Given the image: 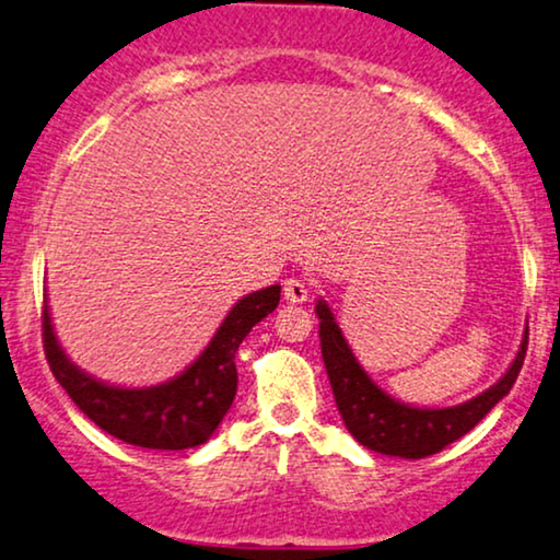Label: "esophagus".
<instances>
[{
    "instance_id": "obj_1",
    "label": "esophagus",
    "mask_w": 560,
    "mask_h": 560,
    "mask_svg": "<svg viewBox=\"0 0 560 560\" xmlns=\"http://www.w3.org/2000/svg\"><path fill=\"white\" fill-rule=\"evenodd\" d=\"M307 296H310V289L302 279H294L292 276V279L284 281V300L287 302L300 304V302H307Z\"/></svg>"
}]
</instances>
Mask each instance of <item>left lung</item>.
<instances>
[{"label":"left lung","instance_id":"left-lung-1","mask_svg":"<svg viewBox=\"0 0 560 560\" xmlns=\"http://www.w3.org/2000/svg\"><path fill=\"white\" fill-rule=\"evenodd\" d=\"M315 313L320 317L323 362L332 395H336L338 413H341L351 436L366 450L380 452V455L421 459L442 452L447 444L468 434L488 410L512 390L516 374L525 364L529 338L527 328L512 366L486 393L450 408L406 406V402L390 398L382 387L374 385L370 374L364 372V366L353 357L343 330L338 328L328 302L317 300Z\"/></svg>","mask_w":560,"mask_h":560}]
</instances>
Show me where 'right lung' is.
Segmentation results:
<instances>
[{
    "mask_svg": "<svg viewBox=\"0 0 560 560\" xmlns=\"http://www.w3.org/2000/svg\"><path fill=\"white\" fill-rule=\"evenodd\" d=\"M281 287H266L240 300L207 349L178 377L152 387H116L69 362L44 304V349L54 377L77 408L110 436L144 450H190L214 434L235 400V353L253 325L273 313Z\"/></svg>",
    "mask_w": 560,
    "mask_h": 560,
    "instance_id": "right-lung-1",
    "label": "right lung"
}]
</instances>
